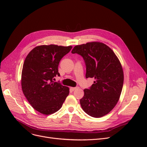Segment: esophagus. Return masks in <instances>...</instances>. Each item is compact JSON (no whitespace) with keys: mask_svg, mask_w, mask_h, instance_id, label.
<instances>
[{"mask_svg":"<svg viewBox=\"0 0 147 147\" xmlns=\"http://www.w3.org/2000/svg\"><path fill=\"white\" fill-rule=\"evenodd\" d=\"M78 88H79V87H74V88H70V89L73 91V90H75L76 89H78Z\"/></svg>","mask_w":147,"mask_h":147,"instance_id":"esophagus-1","label":"esophagus"}]
</instances>
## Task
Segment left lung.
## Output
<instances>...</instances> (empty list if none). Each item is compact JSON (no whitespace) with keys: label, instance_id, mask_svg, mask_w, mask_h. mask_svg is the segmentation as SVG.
I'll return each mask as SVG.
<instances>
[{"label":"left lung","instance_id":"8db88e82","mask_svg":"<svg viewBox=\"0 0 147 147\" xmlns=\"http://www.w3.org/2000/svg\"><path fill=\"white\" fill-rule=\"evenodd\" d=\"M71 53L83 57L86 78L95 79L89 89H84L80 100L82 109L91 117H101L113 109L121 95L124 75L120 61L111 48L100 42L77 45Z\"/></svg>","mask_w":147,"mask_h":147}]
</instances>
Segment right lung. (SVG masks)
Returning <instances> with one entry per match:
<instances>
[{
    "label": "right lung",
    "instance_id": "obj_1",
    "mask_svg": "<svg viewBox=\"0 0 147 147\" xmlns=\"http://www.w3.org/2000/svg\"><path fill=\"white\" fill-rule=\"evenodd\" d=\"M72 46L55 45L37 46L28 54L23 64L21 86L33 109L45 115L58 111L69 94V88L54 82L61 59Z\"/></svg>",
    "mask_w": 147,
    "mask_h": 147
}]
</instances>
